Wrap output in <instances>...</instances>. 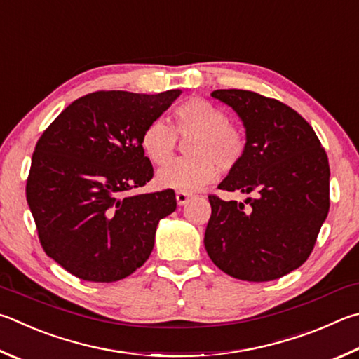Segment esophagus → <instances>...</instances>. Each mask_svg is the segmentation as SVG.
Wrapping results in <instances>:
<instances>
[{
    "instance_id": "1",
    "label": "esophagus",
    "mask_w": 359,
    "mask_h": 359,
    "mask_svg": "<svg viewBox=\"0 0 359 359\" xmlns=\"http://www.w3.org/2000/svg\"><path fill=\"white\" fill-rule=\"evenodd\" d=\"M190 198H191V194L187 193V191H177V193H175V199H177V204L179 205L187 204V202L190 201Z\"/></svg>"
}]
</instances>
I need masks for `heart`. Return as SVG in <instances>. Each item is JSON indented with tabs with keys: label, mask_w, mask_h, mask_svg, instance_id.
Instances as JSON below:
<instances>
[{
	"label": "heart",
	"mask_w": 359,
	"mask_h": 359,
	"mask_svg": "<svg viewBox=\"0 0 359 359\" xmlns=\"http://www.w3.org/2000/svg\"><path fill=\"white\" fill-rule=\"evenodd\" d=\"M177 136L188 157L160 169L158 185L179 191H196L221 171L242 163L248 140L242 128L229 122L224 109L201 97H191L174 108V126L160 119L147 123L141 133V149L154 165L163 166L174 157Z\"/></svg>",
	"instance_id": "obj_1"
}]
</instances>
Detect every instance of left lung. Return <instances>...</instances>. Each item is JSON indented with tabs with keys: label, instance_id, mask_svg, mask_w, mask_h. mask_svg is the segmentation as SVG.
<instances>
[{
	"label": "left lung",
	"instance_id": "8db88e82",
	"mask_svg": "<svg viewBox=\"0 0 359 359\" xmlns=\"http://www.w3.org/2000/svg\"><path fill=\"white\" fill-rule=\"evenodd\" d=\"M243 121L248 149L219 190L254 194L243 204L208 194L204 245L212 262L242 281H273L303 265L330 210L325 149L295 109L252 90L210 94Z\"/></svg>",
	"mask_w": 359,
	"mask_h": 359
}]
</instances>
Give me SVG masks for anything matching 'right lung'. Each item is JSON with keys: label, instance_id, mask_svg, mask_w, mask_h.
I'll use <instances>...</instances> for the list:
<instances>
[{"label": "right lung", "instance_id": "add662e5", "mask_svg": "<svg viewBox=\"0 0 359 359\" xmlns=\"http://www.w3.org/2000/svg\"><path fill=\"white\" fill-rule=\"evenodd\" d=\"M179 95L97 90L70 103L39 138L26 201L45 254L74 276L114 283L151 256L175 193L130 191L154 177L142 130Z\"/></svg>", "mask_w": 359, "mask_h": 359}]
</instances>
